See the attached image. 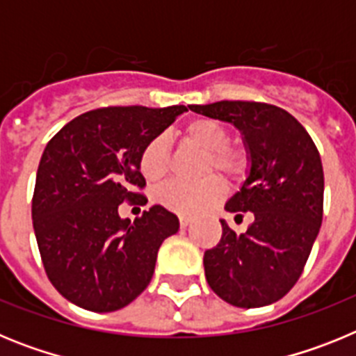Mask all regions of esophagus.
<instances>
[{
  "mask_svg": "<svg viewBox=\"0 0 356 356\" xmlns=\"http://www.w3.org/2000/svg\"><path fill=\"white\" fill-rule=\"evenodd\" d=\"M191 221H193V219H191V217L181 216V217H180V226H181V228H187V226L191 225Z\"/></svg>",
  "mask_w": 356,
  "mask_h": 356,
  "instance_id": "1",
  "label": "esophagus"
}]
</instances>
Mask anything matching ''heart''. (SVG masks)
<instances>
[{"instance_id": "heart-1", "label": "heart", "mask_w": 356, "mask_h": 356, "mask_svg": "<svg viewBox=\"0 0 356 356\" xmlns=\"http://www.w3.org/2000/svg\"><path fill=\"white\" fill-rule=\"evenodd\" d=\"M184 140L187 146L201 151L200 175L205 177L196 184L171 181L156 193V201L163 209L180 216H196L217 205L226 194V184L221 176L212 175L219 171L229 181L238 184L250 171V151L238 143H229V134L221 122L210 118H196L184 127ZM168 137H153L140 149L139 171L151 184H159L169 175Z\"/></svg>"}]
</instances>
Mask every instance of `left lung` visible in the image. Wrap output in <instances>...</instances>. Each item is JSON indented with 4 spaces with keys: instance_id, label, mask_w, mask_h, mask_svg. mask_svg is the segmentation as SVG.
Segmentation results:
<instances>
[{
    "instance_id": "obj_1",
    "label": "left lung",
    "mask_w": 356,
    "mask_h": 356,
    "mask_svg": "<svg viewBox=\"0 0 356 356\" xmlns=\"http://www.w3.org/2000/svg\"><path fill=\"white\" fill-rule=\"evenodd\" d=\"M244 135L251 169L228 212H253L244 234L221 221V241L205 251L210 289L241 308L282 300L300 280L323 222L325 175L312 137L287 110L260 102L191 105Z\"/></svg>"
}]
</instances>
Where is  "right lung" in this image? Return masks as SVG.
Masks as SVG:
<instances>
[{
	"mask_svg": "<svg viewBox=\"0 0 356 356\" xmlns=\"http://www.w3.org/2000/svg\"><path fill=\"white\" fill-rule=\"evenodd\" d=\"M187 106H103L69 121L37 169L31 219L53 287L90 312L127 307L149 285L159 248L180 221L153 205L130 219L119 205H146L140 149Z\"/></svg>",
	"mask_w": 356,
	"mask_h": 356,
	"instance_id": "obj_1",
	"label": "right lung"
}]
</instances>
